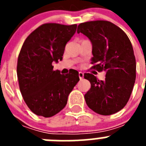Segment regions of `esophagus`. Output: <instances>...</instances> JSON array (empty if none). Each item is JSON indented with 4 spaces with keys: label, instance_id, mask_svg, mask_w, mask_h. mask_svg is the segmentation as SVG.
Wrapping results in <instances>:
<instances>
[{
    "label": "esophagus",
    "instance_id": "1",
    "mask_svg": "<svg viewBox=\"0 0 146 146\" xmlns=\"http://www.w3.org/2000/svg\"><path fill=\"white\" fill-rule=\"evenodd\" d=\"M79 77L80 80H82L84 77V74L82 72H79Z\"/></svg>",
    "mask_w": 146,
    "mask_h": 146
}]
</instances>
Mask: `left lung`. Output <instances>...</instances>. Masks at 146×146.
<instances>
[{
	"mask_svg": "<svg viewBox=\"0 0 146 146\" xmlns=\"http://www.w3.org/2000/svg\"><path fill=\"white\" fill-rule=\"evenodd\" d=\"M77 32L91 41L93 68L106 72L104 80L90 73L84 74L91 82L85 95L86 104L98 114H114L129 101L136 78V60L129 38L117 25L104 20L81 23Z\"/></svg>",
	"mask_w": 146,
	"mask_h": 146,
	"instance_id": "obj_1",
	"label": "left lung"
}]
</instances>
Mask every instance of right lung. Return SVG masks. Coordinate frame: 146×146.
<instances>
[{"label":"right lung","instance_id":"obj_1","mask_svg":"<svg viewBox=\"0 0 146 146\" xmlns=\"http://www.w3.org/2000/svg\"><path fill=\"white\" fill-rule=\"evenodd\" d=\"M77 25L44 24L27 37L18 56L20 92L29 109L37 115L49 118L66 105L68 96L80 80L73 70L60 74L52 64L62 60L65 46L76 32Z\"/></svg>","mask_w":146,"mask_h":146}]
</instances>
